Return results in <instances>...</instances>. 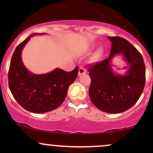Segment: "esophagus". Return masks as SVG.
Instances as JSON below:
<instances>
[{
    "label": "esophagus",
    "instance_id": "esophagus-1",
    "mask_svg": "<svg viewBox=\"0 0 153 153\" xmlns=\"http://www.w3.org/2000/svg\"><path fill=\"white\" fill-rule=\"evenodd\" d=\"M84 74H86V70H85L84 68H83V67H80L79 70V75L81 76V75Z\"/></svg>",
    "mask_w": 153,
    "mask_h": 153
}]
</instances>
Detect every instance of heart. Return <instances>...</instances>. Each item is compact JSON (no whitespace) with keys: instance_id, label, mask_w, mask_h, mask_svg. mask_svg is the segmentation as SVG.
Returning <instances> with one entry per match:
<instances>
[{"instance_id":"obj_1","label":"heart","mask_w":153,"mask_h":153,"mask_svg":"<svg viewBox=\"0 0 153 153\" xmlns=\"http://www.w3.org/2000/svg\"><path fill=\"white\" fill-rule=\"evenodd\" d=\"M102 56V49H98L93 56V60L94 61H97L98 60L101 58Z\"/></svg>"}]
</instances>
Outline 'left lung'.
<instances>
[{"label": "left lung", "mask_w": 153, "mask_h": 153, "mask_svg": "<svg viewBox=\"0 0 153 153\" xmlns=\"http://www.w3.org/2000/svg\"><path fill=\"white\" fill-rule=\"evenodd\" d=\"M108 39L112 43L109 57L88 69L91 79L89 96L100 110L119 114L130 108L141 97L146 83V67L141 54L128 41L120 37ZM117 54H122L127 62L125 75L112 71L111 60Z\"/></svg>", "instance_id": "1"}]
</instances>
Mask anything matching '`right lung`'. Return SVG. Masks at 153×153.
I'll return each instance as SVG.
<instances>
[{
	"label": "right lung",
	"mask_w": 153,
	"mask_h": 153,
	"mask_svg": "<svg viewBox=\"0 0 153 153\" xmlns=\"http://www.w3.org/2000/svg\"><path fill=\"white\" fill-rule=\"evenodd\" d=\"M33 33L16 47L12 55L8 83L10 91L19 104L28 111L42 114L58 108L65 99L70 85L78 75L79 68L71 72L56 68L44 74H33L27 70L22 59V50Z\"/></svg>",
	"instance_id": "right-lung-1"
}]
</instances>
